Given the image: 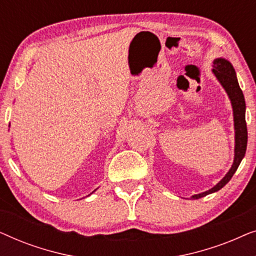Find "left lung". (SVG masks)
I'll list each match as a JSON object with an SVG mask.
<instances>
[{
	"label": "left lung",
	"instance_id": "1",
	"mask_svg": "<svg viewBox=\"0 0 256 256\" xmlns=\"http://www.w3.org/2000/svg\"><path fill=\"white\" fill-rule=\"evenodd\" d=\"M214 68L212 70L214 73L216 79L219 80L224 88L228 94L230 102L233 107V115H234V128H236V149H234V162L230 170L227 172L225 177L219 182L216 186L210 188L208 191L202 192V194L192 196V199H199L205 197L210 194L218 191L222 186L228 183L233 174L239 166V164L242 160L244 154H246L247 148V124L246 118H244V110H246V104H244V93L241 90L239 82H238L236 71L233 66L230 65V62L225 60L222 58H218L213 62Z\"/></svg>",
	"mask_w": 256,
	"mask_h": 256
}]
</instances>
